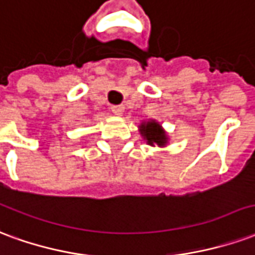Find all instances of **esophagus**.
I'll list each match as a JSON object with an SVG mask.
<instances>
[{"instance_id":"1","label":"esophagus","mask_w":255,"mask_h":255,"mask_svg":"<svg viewBox=\"0 0 255 255\" xmlns=\"http://www.w3.org/2000/svg\"><path fill=\"white\" fill-rule=\"evenodd\" d=\"M111 111H113L115 115H122L124 114V111H125V107H124V106H111Z\"/></svg>"}]
</instances>
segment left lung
<instances>
[{
	"mask_svg": "<svg viewBox=\"0 0 255 255\" xmlns=\"http://www.w3.org/2000/svg\"><path fill=\"white\" fill-rule=\"evenodd\" d=\"M141 135L146 140V144L152 146H164L167 144L166 131L161 129V126L156 121H148L142 122L140 125Z\"/></svg>",
	"mask_w": 255,
	"mask_h": 255,
	"instance_id": "left-lung-1",
	"label": "left lung"
}]
</instances>
